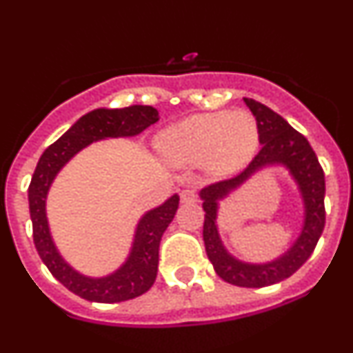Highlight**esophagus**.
Wrapping results in <instances>:
<instances>
[{
    "label": "esophagus",
    "instance_id": "1",
    "mask_svg": "<svg viewBox=\"0 0 353 353\" xmlns=\"http://www.w3.org/2000/svg\"><path fill=\"white\" fill-rule=\"evenodd\" d=\"M198 199V191L194 186H188L181 191V201L183 203H193Z\"/></svg>",
    "mask_w": 353,
    "mask_h": 353
}]
</instances>
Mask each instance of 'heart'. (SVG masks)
<instances>
[{
    "mask_svg": "<svg viewBox=\"0 0 353 353\" xmlns=\"http://www.w3.org/2000/svg\"><path fill=\"white\" fill-rule=\"evenodd\" d=\"M259 143L256 119L245 110L196 114L167 128L159 147L174 163L205 160L215 174H229L245 165Z\"/></svg>",
    "mask_w": 353,
    "mask_h": 353,
    "instance_id": "obj_1",
    "label": "heart"
}]
</instances>
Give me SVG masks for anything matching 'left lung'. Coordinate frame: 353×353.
Listing matches in <instances>:
<instances>
[{"mask_svg":"<svg viewBox=\"0 0 353 353\" xmlns=\"http://www.w3.org/2000/svg\"><path fill=\"white\" fill-rule=\"evenodd\" d=\"M245 105L256 117L261 150L249 162L241 174L232 179L219 181L203 188L199 196L203 199L205 223L203 241L208 259L216 275L237 287L259 288L279 283L294 275L314 251L323 229H325V172L314 150L304 134L290 126L282 116L261 102L244 99ZM280 163L291 170L305 199V225L294 245L279 260L263 265H252L236 260L226 252L219 241L216 229L218 199L245 182L256 170L266 165Z\"/></svg>","mask_w":353,"mask_h":353,"instance_id":"obj_1","label":"left lung"}]
</instances>
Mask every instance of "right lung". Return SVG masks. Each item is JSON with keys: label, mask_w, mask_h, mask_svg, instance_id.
<instances>
[{"label": "right lung", "mask_w": 353, "mask_h": 353, "mask_svg": "<svg viewBox=\"0 0 353 353\" xmlns=\"http://www.w3.org/2000/svg\"><path fill=\"white\" fill-rule=\"evenodd\" d=\"M159 121V110L152 105H130L124 109H95L81 116L70 130L44 150L28 186V208H30L34 244L39 256L56 280L68 290L92 302L130 301L150 290L159 268V245L163 232L172 222L179 206V196L174 194L159 208L141 216L134 232L133 248L126 263L117 272L102 279H90L74 272L61 258L52 243L46 216V198L68 160L81 148L104 138L134 137Z\"/></svg>", "instance_id": "add662e5"}]
</instances>
